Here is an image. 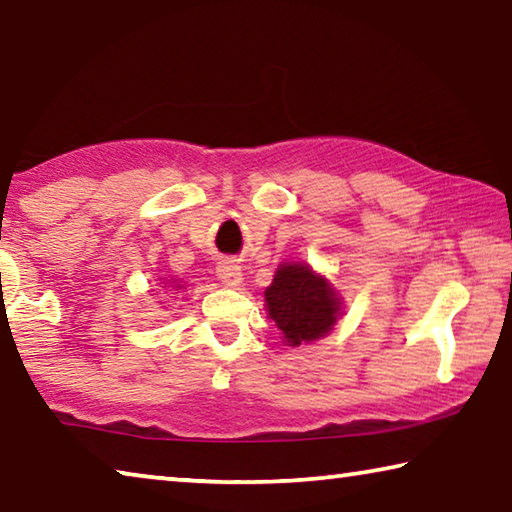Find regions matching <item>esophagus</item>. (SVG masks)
<instances>
[{"instance_id": "esophagus-1", "label": "esophagus", "mask_w": 512, "mask_h": 512, "mask_svg": "<svg viewBox=\"0 0 512 512\" xmlns=\"http://www.w3.org/2000/svg\"><path fill=\"white\" fill-rule=\"evenodd\" d=\"M216 275H219V280L223 284H228V287H239L241 280H244V273H241V266L237 262H232V259H223L216 266Z\"/></svg>"}]
</instances>
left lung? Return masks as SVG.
Returning <instances> with one entry per match:
<instances>
[{"mask_svg":"<svg viewBox=\"0 0 512 512\" xmlns=\"http://www.w3.org/2000/svg\"><path fill=\"white\" fill-rule=\"evenodd\" d=\"M268 318L291 348L318 341L343 316V298L325 275L307 262H282L264 291Z\"/></svg>","mask_w":512,"mask_h":512,"instance_id":"obj_1","label":"left lung"}]
</instances>
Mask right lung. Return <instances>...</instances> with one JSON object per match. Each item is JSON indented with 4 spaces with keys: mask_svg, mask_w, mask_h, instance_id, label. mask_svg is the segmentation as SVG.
Segmentation results:
<instances>
[{
    "mask_svg": "<svg viewBox=\"0 0 512 512\" xmlns=\"http://www.w3.org/2000/svg\"><path fill=\"white\" fill-rule=\"evenodd\" d=\"M169 287H173V291H180V289H185V284H180L178 280H173V282H169Z\"/></svg>",
    "mask_w": 512,
    "mask_h": 512,
    "instance_id": "1",
    "label": "right lung"
}]
</instances>
